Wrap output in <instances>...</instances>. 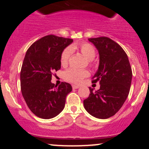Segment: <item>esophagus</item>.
<instances>
[{
    "label": "esophagus",
    "mask_w": 149,
    "mask_h": 149,
    "mask_svg": "<svg viewBox=\"0 0 149 149\" xmlns=\"http://www.w3.org/2000/svg\"><path fill=\"white\" fill-rule=\"evenodd\" d=\"M72 88H73V89H78V88H79V85H72Z\"/></svg>",
    "instance_id": "1"
}]
</instances>
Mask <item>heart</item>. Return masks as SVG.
<instances>
[{
    "label": "heart",
    "mask_w": 149,
    "mask_h": 149,
    "mask_svg": "<svg viewBox=\"0 0 149 149\" xmlns=\"http://www.w3.org/2000/svg\"><path fill=\"white\" fill-rule=\"evenodd\" d=\"M75 49H78L81 52V54L89 60V63L92 65V59L96 55V50L93 45L88 42H83L78 46L72 45L66 47L61 54L60 61L61 65L66 66L68 64L73 53V50ZM89 75H90V73L87 70H79L71 68L65 71L63 76L64 79L67 81L78 84L83 80V78L89 76Z\"/></svg>",
    "instance_id": "heart-1"
}]
</instances>
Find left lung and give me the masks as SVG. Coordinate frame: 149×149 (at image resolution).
I'll list each match as a JSON object with an SVG mask.
<instances>
[{
	"label": "left lung",
	"mask_w": 149,
	"mask_h": 149,
	"mask_svg": "<svg viewBox=\"0 0 149 149\" xmlns=\"http://www.w3.org/2000/svg\"><path fill=\"white\" fill-rule=\"evenodd\" d=\"M100 54V66L92 83L100 82V88L83 101L85 110L100 119L114 116L122 107L130 90L132 72L127 55L117 42L108 37L88 39Z\"/></svg>",
	"instance_id": "obj_1"
}]
</instances>
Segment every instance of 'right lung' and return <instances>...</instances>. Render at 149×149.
<instances>
[{
    "label": "right lung",
    "mask_w": 149,
    "mask_h": 149,
    "mask_svg": "<svg viewBox=\"0 0 149 149\" xmlns=\"http://www.w3.org/2000/svg\"><path fill=\"white\" fill-rule=\"evenodd\" d=\"M73 40L46 36L27 49L20 72L22 96L31 112L38 117L49 119L64 109L66 95L72 90L68 83H51L54 72L61 69L62 51Z\"/></svg>",
    "instance_id": "add662e5"
}]
</instances>
